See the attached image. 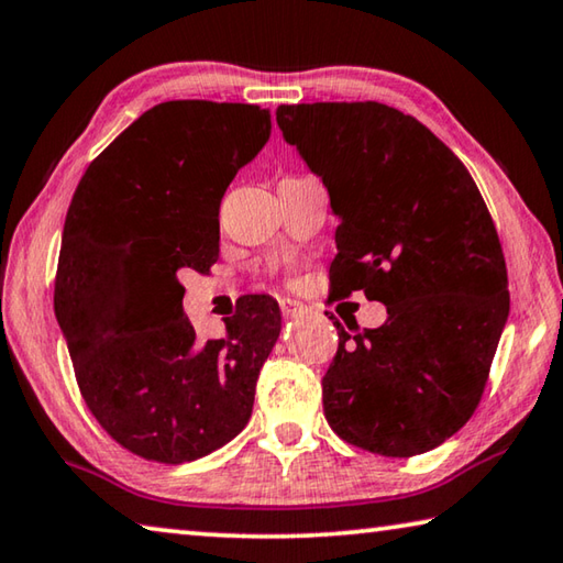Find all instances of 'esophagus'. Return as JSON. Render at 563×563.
<instances>
[{
	"mask_svg": "<svg viewBox=\"0 0 563 563\" xmlns=\"http://www.w3.org/2000/svg\"><path fill=\"white\" fill-rule=\"evenodd\" d=\"M280 312L285 318H295L298 312H302V305L298 300H290V298H280Z\"/></svg>",
	"mask_w": 563,
	"mask_h": 563,
	"instance_id": "1",
	"label": "esophagus"
}]
</instances>
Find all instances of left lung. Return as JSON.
Wrapping results in <instances>:
<instances>
[{
	"label": "left lung",
	"mask_w": 563,
	"mask_h": 563,
	"mask_svg": "<svg viewBox=\"0 0 563 563\" xmlns=\"http://www.w3.org/2000/svg\"><path fill=\"white\" fill-rule=\"evenodd\" d=\"M275 121L340 218L332 290L387 305L375 330L332 322L328 424L373 454L430 452L474 415L509 316L487 203L462 161L387 103H283Z\"/></svg>",
	"instance_id": "left-lung-1"
}]
</instances>
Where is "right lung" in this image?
<instances>
[{
	"label": "right lung",
	"instance_id": "obj_1",
	"mask_svg": "<svg viewBox=\"0 0 563 563\" xmlns=\"http://www.w3.org/2000/svg\"><path fill=\"white\" fill-rule=\"evenodd\" d=\"M271 139L255 103L164 101L91 161L64 221L54 310L76 385L123 450L180 464L243 430L280 335L271 295H251L225 335L198 340L178 273L218 261V208Z\"/></svg>",
	"mask_w": 563,
	"mask_h": 563
}]
</instances>
